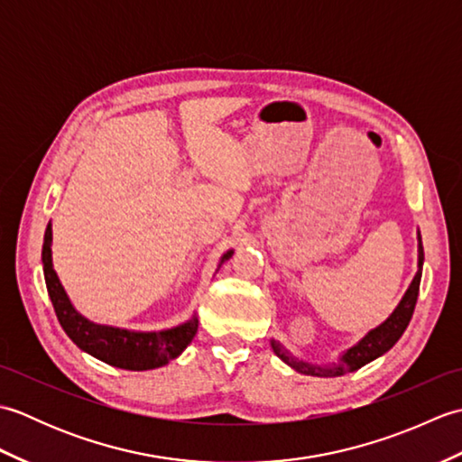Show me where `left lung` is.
<instances>
[{"label":"left lung","mask_w":462,"mask_h":462,"mask_svg":"<svg viewBox=\"0 0 462 462\" xmlns=\"http://www.w3.org/2000/svg\"><path fill=\"white\" fill-rule=\"evenodd\" d=\"M420 272H423V244L419 242V270L415 273L413 282L407 290V293L401 300L397 310L391 313V318L381 323L379 328L369 331L365 337H363L356 347H351L346 356H343L341 363L337 365H329V367H316V365H308V363L298 361L296 357H291L288 351H283L280 347V343L272 341V347L276 351V356L286 361L290 367H293L300 373H306V375H316V377H339L346 375V373L356 371L359 367L365 365V363L373 361L375 357L383 356V353L389 351L399 341V337L403 336V331L407 329L411 318H413V311L417 306V298H419V286H420Z\"/></svg>","instance_id":"8db88e82"}]
</instances>
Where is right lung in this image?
<instances>
[{"mask_svg": "<svg viewBox=\"0 0 462 462\" xmlns=\"http://www.w3.org/2000/svg\"><path fill=\"white\" fill-rule=\"evenodd\" d=\"M232 252L224 254V260H228ZM43 273L47 293L51 298L55 316L61 323L63 331L77 347L91 353L93 357L109 363L113 367L129 369V371H146L154 367H162L171 359L179 357L186 346L194 339L199 329V319L192 318L184 326L166 331L154 333H134L126 329L97 326L87 321L83 316L75 311L69 301L67 293L59 282L51 263V224H47L43 250H42Z\"/></svg>", "mask_w": 462, "mask_h": 462, "instance_id": "right-lung-1", "label": "right lung"}]
</instances>
